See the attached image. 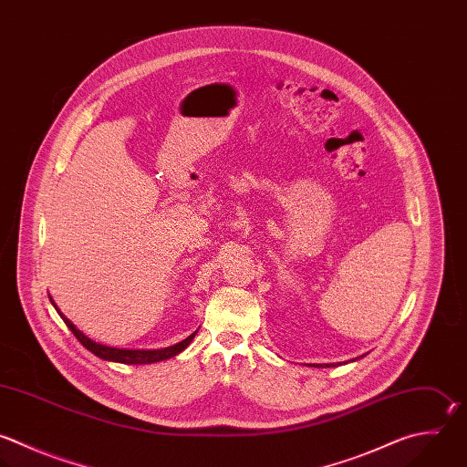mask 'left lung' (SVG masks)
<instances>
[{
  "label": "left lung",
  "mask_w": 467,
  "mask_h": 467,
  "mask_svg": "<svg viewBox=\"0 0 467 467\" xmlns=\"http://www.w3.org/2000/svg\"><path fill=\"white\" fill-rule=\"evenodd\" d=\"M314 367H316V365H314ZM327 367H330V365H327Z\"/></svg>",
  "instance_id": "left-lung-1"
}]
</instances>
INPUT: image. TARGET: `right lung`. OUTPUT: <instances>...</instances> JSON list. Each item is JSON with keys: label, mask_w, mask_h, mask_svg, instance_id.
<instances>
[{"label": "right lung", "mask_w": 467, "mask_h": 467, "mask_svg": "<svg viewBox=\"0 0 467 467\" xmlns=\"http://www.w3.org/2000/svg\"><path fill=\"white\" fill-rule=\"evenodd\" d=\"M53 301V299H51ZM55 305V303H53ZM55 308L58 310V306L55 305ZM58 314L62 316V319L66 321V325L69 327V330L77 336V339L88 348L91 350L95 356L102 358V359H108V361H119V363H128V365H142V363H155V361H162V359H168L171 356H177L181 350H184L190 341L195 337L197 332H193L192 336H188L184 341L173 345V347H166V348H161V350H128V348H115V347H106V345H100V343H95L93 339H89L88 336H84L60 310Z\"/></svg>", "instance_id": "1"}]
</instances>
